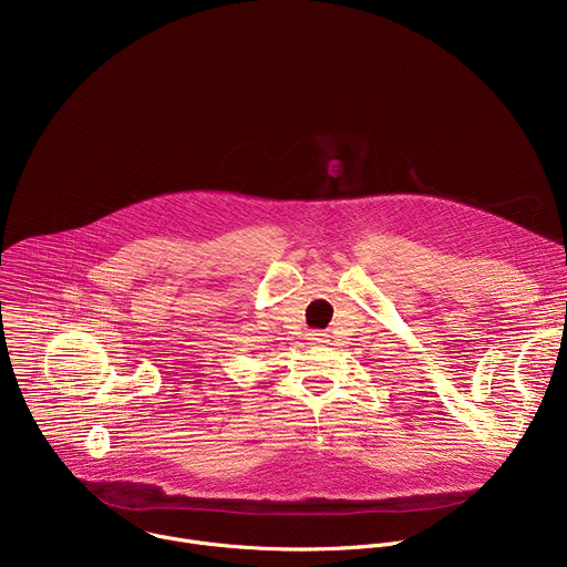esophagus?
I'll use <instances>...</instances> for the list:
<instances>
[{"label": "esophagus", "instance_id": "34e87169", "mask_svg": "<svg viewBox=\"0 0 567 567\" xmlns=\"http://www.w3.org/2000/svg\"><path fill=\"white\" fill-rule=\"evenodd\" d=\"M310 339L317 341V343H323V341H326V334H323V332H310Z\"/></svg>", "mask_w": 567, "mask_h": 567}]
</instances>
